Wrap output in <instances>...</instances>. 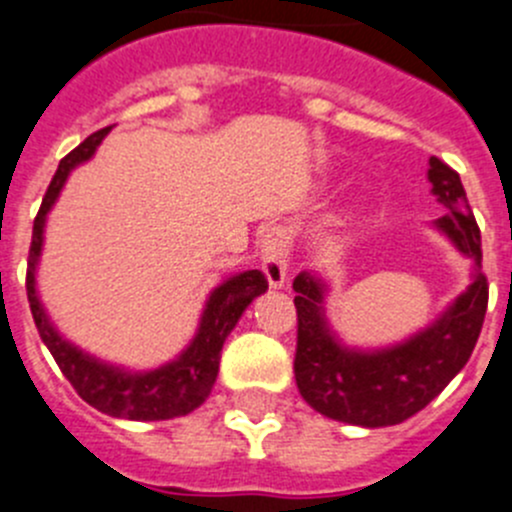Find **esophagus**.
<instances>
[{
	"label": "esophagus",
	"mask_w": 512,
	"mask_h": 512,
	"mask_svg": "<svg viewBox=\"0 0 512 512\" xmlns=\"http://www.w3.org/2000/svg\"><path fill=\"white\" fill-rule=\"evenodd\" d=\"M292 235L287 227L275 225L267 227L265 235L260 240V260L262 272H265L267 282L272 290H280L287 282V257H290Z\"/></svg>",
	"instance_id": "esophagus-1"
}]
</instances>
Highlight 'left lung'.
Returning a JSON list of instances; mask_svg holds the SVG:
<instances>
[{"mask_svg": "<svg viewBox=\"0 0 512 512\" xmlns=\"http://www.w3.org/2000/svg\"><path fill=\"white\" fill-rule=\"evenodd\" d=\"M428 165L430 192L445 207V215L433 220V230L473 262L470 285L430 325L395 345L350 347L327 322L330 285L325 277L305 270L292 282L297 390L312 410L337 423L388 428L413 418L463 370L478 342L488 310L478 222L458 172L438 157H430Z\"/></svg>", "mask_w": 512, "mask_h": 512, "instance_id": "1", "label": "left lung"}]
</instances>
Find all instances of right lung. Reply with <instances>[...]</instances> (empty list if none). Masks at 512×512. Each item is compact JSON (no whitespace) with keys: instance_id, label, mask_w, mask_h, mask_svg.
Listing matches in <instances>:
<instances>
[{"instance_id":"1","label":"right lung","mask_w":512,"mask_h":512,"mask_svg":"<svg viewBox=\"0 0 512 512\" xmlns=\"http://www.w3.org/2000/svg\"><path fill=\"white\" fill-rule=\"evenodd\" d=\"M112 127L89 135L77 150L69 152L57 167V175L49 182V190L44 195L39 215L34 220L32 247H29L27 262V297L32 307L34 325L39 337L57 360L59 370L64 372L79 398L97 408L99 413L109 418L122 420H170L180 415L192 413L200 408L212 393V385L220 372V352L227 335L235 330L242 312L250 307L255 297L267 290V280L260 270H245L237 275L225 277L207 297L202 307L200 325L190 345L165 365L155 370H130V367L112 365L107 360H99L97 355H89L87 350L69 342L62 332L54 327L52 317L47 315L42 305V297L37 290V267L44 247V227L47 215L52 212L54 202L59 200L67 182L69 172L74 167L84 165L94 157L97 147Z\"/></svg>"}]
</instances>
